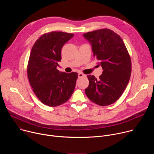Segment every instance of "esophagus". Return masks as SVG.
<instances>
[{
	"mask_svg": "<svg viewBox=\"0 0 154 154\" xmlns=\"http://www.w3.org/2000/svg\"><path fill=\"white\" fill-rule=\"evenodd\" d=\"M78 76H79V78H81V77H85L86 75H85V74H83L82 73H79V74H78Z\"/></svg>",
	"mask_w": 154,
	"mask_h": 154,
	"instance_id": "34e87169",
	"label": "esophagus"
}]
</instances>
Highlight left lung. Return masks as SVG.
Instances as JSON below:
<instances>
[{
  "label": "left lung",
  "mask_w": 154,
  "mask_h": 154,
  "mask_svg": "<svg viewBox=\"0 0 154 154\" xmlns=\"http://www.w3.org/2000/svg\"><path fill=\"white\" fill-rule=\"evenodd\" d=\"M83 35L90 42L93 55L103 69L99 80L87 75L89 85L85 90L86 95L100 106L111 105L121 96L129 82L130 55L121 36L110 29L96 30Z\"/></svg>",
  "instance_id": "obj_1"
}]
</instances>
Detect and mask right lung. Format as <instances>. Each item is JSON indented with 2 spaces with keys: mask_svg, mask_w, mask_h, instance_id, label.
I'll list each match as a JSON object with an SVG mask.
<instances>
[{
  "mask_svg": "<svg viewBox=\"0 0 154 154\" xmlns=\"http://www.w3.org/2000/svg\"><path fill=\"white\" fill-rule=\"evenodd\" d=\"M74 34L51 32L41 35L33 45L27 65V75L32 90L45 105L57 106L67 102L74 93L77 72H60L61 51Z\"/></svg>",
  "mask_w": 154,
  "mask_h": 154,
  "instance_id": "add662e5",
  "label": "right lung"
}]
</instances>
